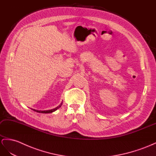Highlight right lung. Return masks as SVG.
Masks as SVG:
<instances>
[{
	"instance_id": "right-lung-1",
	"label": "right lung",
	"mask_w": 156,
	"mask_h": 156,
	"mask_svg": "<svg viewBox=\"0 0 156 156\" xmlns=\"http://www.w3.org/2000/svg\"><path fill=\"white\" fill-rule=\"evenodd\" d=\"M62 103L61 104H60L59 105H58V106L57 108H54V109H51V110H47V111H38V110H35V109H34V111L36 112H37V113H52V112L56 111V110H57L58 109H59L60 107L62 106Z\"/></svg>"
}]
</instances>
